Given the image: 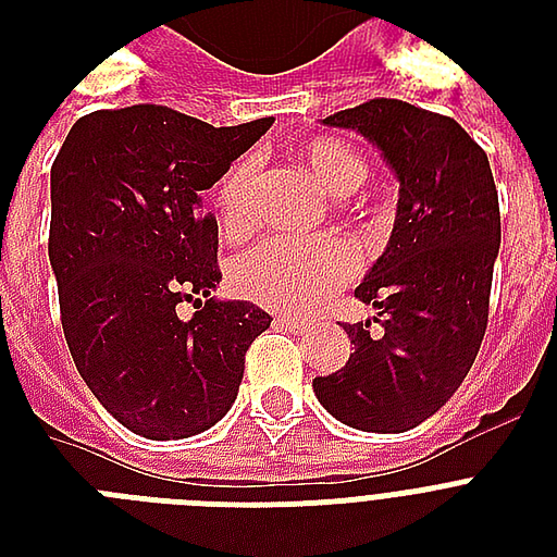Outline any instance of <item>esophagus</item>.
Returning a JSON list of instances; mask_svg holds the SVG:
<instances>
[{"instance_id":"obj_1","label":"esophagus","mask_w":557,"mask_h":557,"mask_svg":"<svg viewBox=\"0 0 557 557\" xmlns=\"http://www.w3.org/2000/svg\"><path fill=\"white\" fill-rule=\"evenodd\" d=\"M277 323H280V326H286L288 332H297V335H300V332H306V326H309L304 318H288V314H280Z\"/></svg>"}]
</instances>
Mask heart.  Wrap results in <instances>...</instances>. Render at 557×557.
Here are the masks:
<instances>
[{"mask_svg": "<svg viewBox=\"0 0 557 557\" xmlns=\"http://www.w3.org/2000/svg\"><path fill=\"white\" fill-rule=\"evenodd\" d=\"M300 159L312 176L335 196L352 193L370 168L352 147L338 138H309ZM257 156H239L222 173L213 190L219 222L227 236H243L253 225ZM356 248L338 236H274L245 251L231 269V283L243 297L283 312H309L344 288L358 274Z\"/></svg>", "mask_w": 557, "mask_h": 557, "instance_id": "obj_1", "label": "heart"}]
</instances>
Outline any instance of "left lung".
Segmentation results:
<instances>
[{"instance_id":"obj_1","label":"left lung","mask_w":557,"mask_h":557,"mask_svg":"<svg viewBox=\"0 0 557 557\" xmlns=\"http://www.w3.org/2000/svg\"><path fill=\"white\" fill-rule=\"evenodd\" d=\"M358 129L398 176V213L387 251L356 288L379 309L344 326L349 361L312 381L335 419L372 433L422 424L474 364L500 251V201L488 156L448 115L396 98H372L323 117Z\"/></svg>"}]
</instances>
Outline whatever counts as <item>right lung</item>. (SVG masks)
<instances>
[{
    "label": "right lung",
    "mask_w": 557,
    "mask_h": 557,
    "mask_svg": "<svg viewBox=\"0 0 557 557\" xmlns=\"http://www.w3.org/2000/svg\"><path fill=\"white\" fill-rule=\"evenodd\" d=\"M274 117L210 126L156 103L98 109L69 129L51 164L48 260L74 367L117 422L147 440H185L231 410L245 352L271 318L213 300L219 227L201 213ZM193 302L190 322L177 304Z\"/></svg>",
    "instance_id": "right-lung-1"
}]
</instances>
